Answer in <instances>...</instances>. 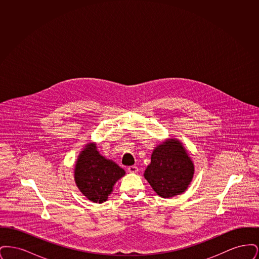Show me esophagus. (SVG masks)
Here are the masks:
<instances>
[{
    "label": "esophagus",
    "instance_id": "esophagus-1",
    "mask_svg": "<svg viewBox=\"0 0 259 259\" xmlns=\"http://www.w3.org/2000/svg\"><path fill=\"white\" fill-rule=\"evenodd\" d=\"M127 170L129 172H138V167L137 166H130V167H128Z\"/></svg>",
    "mask_w": 259,
    "mask_h": 259
}]
</instances>
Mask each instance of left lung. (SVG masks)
Segmentation results:
<instances>
[{
	"label": "left lung",
	"mask_w": 259,
	"mask_h": 259,
	"mask_svg": "<svg viewBox=\"0 0 259 259\" xmlns=\"http://www.w3.org/2000/svg\"><path fill=\"white\" fill-rule=\"evenodd\" d=\"M194 175V164L182 143L168 139L154 148L145 179L162 198L184 193Z\"/></svg>",
	"instance_id": "1"
}]
</instances>
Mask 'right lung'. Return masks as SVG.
I'll return each instance as SVG.
<instances>
[{
	"label": "right lung",
	"instance_id": "right-lung-1",
	"mask_svg": "<svg viewBox=\"0 0 259 259\" xmlns=\"http://www.w3.org/2000/svg\"><path fill=\"white\" fill-rule=\"evenodd\" d=\"M124 175L122 168L99 153L94 143L87 144L75 162L74 182L80 192L94 203L107 201L113 185Z\"/></svg>",
	"mask_w": 259,
	"mask_h": 259
}]
</instances>
